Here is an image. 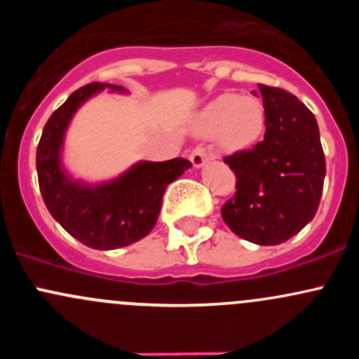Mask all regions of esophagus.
I'll use <instances>...</instances> for the list:
<instances>
[{
    "label": "esophagus",
    "instance_id": "34e87169",
    "mask_svg": "<svg viewBox=\"0 0 359 359\" xmlns=\"http://www.w3.org/2000/svg\"><path fill=\"white\" fill-rule=\"evenodd\" d=\"M210 158H212V154H210L203 146H196L193 149V153H191V161H193L194 168H200V166L205 165Z\"/></svg>",
    "mask_w": 359,
    "mask_h": 359
}]
</instances>
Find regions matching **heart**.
Wrapping results in <instances>:
<instances>
[{
    "label": "heart",
    "mask_w": 359,
    "mask_h": 359,
    "mask_svg": "<svg viewBox=\"0 0 359 359\" xmlns=\"http://www.w3.org/2000/svg\"><path fill=\"white\" fill-rule=\"evenodd\" d=\"M266 121L264 104L252 95L224 93L201 111L198 130L217 133L226 149H245L260 137Z\"/></svg>",
    "instance_id": "heart-1"
}]
</instances>
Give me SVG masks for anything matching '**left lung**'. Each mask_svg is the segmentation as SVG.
<instances>
[{
	"mask_svg": "<svg viewBox=\"0 0 359 359\" xmlns=\"http://www.w3.org/2000/svg\"><path fill=\"white\" fill-rule=\"evenodd\" d=\"M266 112L262 142L224 158L236 193L222 206L234 234L255 245H280L316 215L327 173L314 114L292 93L259 85Z\"/></svg>",
	"mask_w": 359,
	"mask_h": 359,
	"instance_id": "8db88e82",
	"label": "left lung"
}]
</instances>
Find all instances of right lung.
<instances>
[{"label": "right lung", "instance_id": "right-lung-1", "mask_svg": "<svg viewBox=\"0 0 359 359\" xmlns=\"http://www.w3.org/2000/svg\"><path fill=\"white\" fill-rule=\"evenodd\" d=\"M123 86L90 83L71 93L43 128L36 151L39 191L53 219L83 245L114 250L135 243L151 233L161 210L166 186L179 179L191 161H139L118 179L86 184L71 179L62 166L64 135L76 111L92 95Z\"/></svg>", "mask_w": 359, "mask_h": 359}]
</instances>
